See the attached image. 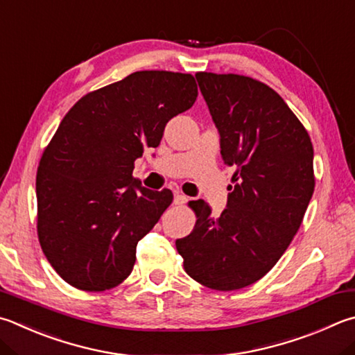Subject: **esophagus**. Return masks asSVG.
<instances>
[{
	"label": "esophagus",
	"instance_id": "1",
	"mask_svg": "<svg viewBox=\"0 0 355 355\" xmlns=\"http://www.w3.org/2000/svg\"><path fill=\"white\" fill-rule=\"evenodd\" d=\"M186 202H188V197H186L184 194H182V192H175V196H173V203H175V205H184Z\"/></svg>",
	"mask_w": 355,
	"mask_h": 355
}]
</instances>
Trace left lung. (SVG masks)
<instances>
[{
  "mask_svg": "<svg viewBox=\"0 0 355 355\" xmlns=\"http://www.w3.org/2000/svg\"><path fill=\"white\" fill-rule=\"evenodd\" d=\"M220 137L225 164L236 166L227 208L211 216L203 200L192 233L177 239L186 273L230 292L268 273L292 242L311 202L313 147L281 96L251 77L197 73Z\"/></svg>",
  "mask_w": 355,
  "mask_h": 355,
  "instance_id": "8db88e82",
  "label": "left lung"
}]
</instances>
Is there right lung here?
<instances>
[{"label": "right lung", "instance_id": "obj_1", "mask_svg": "<svg viewBox=\"0 0 355 355\" xmlns=\"http://www.w3.org/2000/svg\"><path fill=\"white\" fill-rule=\"evenodd\" d=\"M197 94L191 74L138 71L83 96L62 119L38 166L37 231L68 284L101 292L132 273L138 242L173 198L133 178L135 159L159 146Z\"/></svg>", "mask_w": 355, "mask_h": 355}]
</instances>
